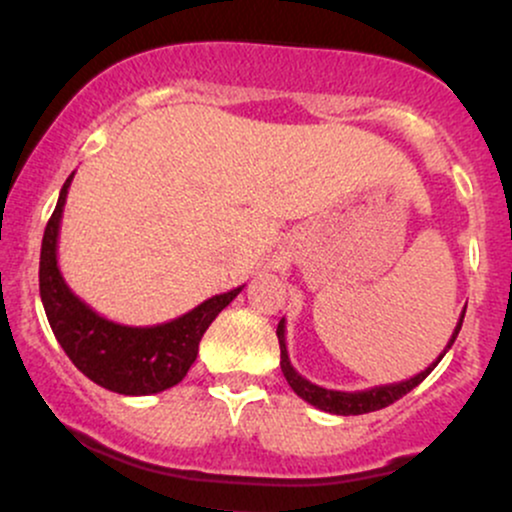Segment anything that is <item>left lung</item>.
Returning a JSON list of instances; mask_svg holds the SVG:
<instances>
[{"mask_svg":"<svg viewBox=\"0 0 512 512\" xmlns=\"http://www.w3.org/2000/svg\"><path fill=\"white\" fill-rule=\"evenodd\" d=\"M464 310H467V305H464ZM464 310L460 315V322H457L455 332H452L448 346L443 349V354H440L436 361L431 363L426 370H421V373H416L414 378L409 380H402V383H390V385H375V387H368V390H356V392H342V390H327V387H320V385H313L310 380H305L301 373H298L296 368L291 366V358H289V351H286V320L281 317L279 327H276V337H279V349H281V373H284L286 383L291 385V390L296 392L298 397L305 399L308 404H313L315 409H322L327 411V414H337V416H356V414H368V411H378V409H385L390 407V404H395L399 397H404L407 392L414 390L416 385H421L424 380L428 378V373H431L433 368L438 366L440 358L448 354V349L452 344H455L457 334L462 330V320H464Z\"/></svg>","mask_w":512,"mask_h":512,"instance_id":"1","label":"left lung"}]
</instances>
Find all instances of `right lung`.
<instances>
[{
    "mask_svg": "<svg viewBox=\"0 0 512 512\" xmlns=\"http://www.w3.org/2000/svg\"><path fill=\"white\" fill-rule=\"evenodd\" d=\"M74 173L62 185L40 248V301L57 342L88 380L117 395H156L178 385L195 363L199 342L216 315L243 291L211 296L190 313L151 327H129L98 315L69 289L57 264V238Z\"/></svg>",
    "mask_w": 512,
    "mask_h": 512,
    "instance_id": "add662e5",
    "label": "right lung"
}]
</instances>
